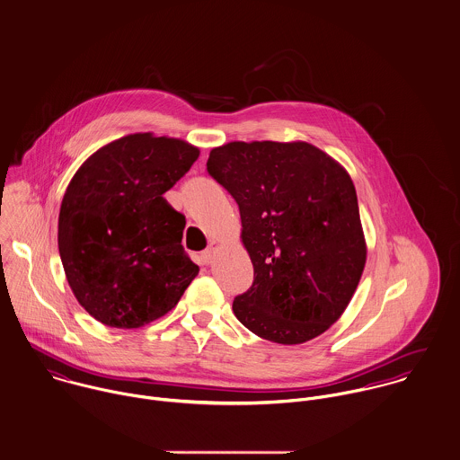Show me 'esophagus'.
I'll return each mask as SVG.
<instances>
[{
  "label": "esophagus",
  "mask_w": 460,
  "mask_h": 460,
  "mask_svg": "<svg viewBox=\"0 0 460 460\" xmlns=\"http://www.w3.org/2000/svg\"><path fill=\"white\" fill-rule=\"evenodd\" d=\"M216 250H217V243L216 241H210V244H208V248L203 252V261L205 262H210L212 261V257H214V253H216Z\"/></svg>",
  "instance_id": "obj_1"
}]
</instances>
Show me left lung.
I'll list each match as a JSON object with an SVG mask.
<instances>
[{
	"mask_svg": "<svg viewBox=\"0 0 460 460\" xmlns=\"http://www.w3.org/2000/svg\"><path fill=\"white\" fill-rule=\"evenodd\" d=\"M207 172L239 205L253 285L234 299L243 326L297 345L331 328L367 262L358 197L345 168L306 141H232Z\"/></svg>",
	"mask_w": 460,
	"mask_h": 460,
	"instance_id": "left-lung-1",
	"label": "left lung"
}]
</instances>
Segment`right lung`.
Here are the masks:
<instances>
[{
    "mask_svg": "<svg viewBox=\"0 0 460 460\" xmlns=\"http://www.w3.org/2000/svg\"><path fill=\"white\" fill-rule=\"evenodd\" d=\"M199 150L152 132L115 139L72 177L58 250L77 303L104 326L141 328L166 315L198 274L182 248L186 217L163 195Z\"/></svg>",
    "mask_w": 460,
    "mask_h": 460,
    "instance_id": "add662e5",
    "label": "right lung"
}]
</instances>
